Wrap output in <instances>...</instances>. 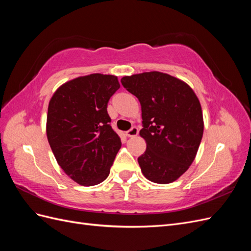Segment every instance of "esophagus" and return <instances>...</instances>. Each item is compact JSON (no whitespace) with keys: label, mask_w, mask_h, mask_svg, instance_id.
I'll use <instances>...</instances> for the list:
<instances>
[{"label":"esophagus","mask_w":251,"mask_h":251,"mask_svg":"<svg viewBox=\"0 0 251 251\" xmlns=\"http://www.w3.org/2000/svg\"><path fill=\"white\" fill-rule=\"evenodd\" d=\"M138 133H139L138 127L133 126V127L131 128V130H128V131L126 132V136H127V137H136V136L138 135Z\"/></svg>","instance_id":"1"}]
</instances>
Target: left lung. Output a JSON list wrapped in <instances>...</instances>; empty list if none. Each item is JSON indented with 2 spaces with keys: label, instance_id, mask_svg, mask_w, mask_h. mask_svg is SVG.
<instances>
[{
  "label": "left lung",
  "instance_id": "8db88e82",
  "mask_svg": "<svg viewBox=\"0 0 251 251\" xmlns=\"http://www.w3.org/2000/svg\"><path fill=\"white\" fill-rule=\"evenodd\" d=\"M138 98L147 150L138 157L143 176L168 184L183 175L198 151L204 123L201 104L186 82L170 74L151 71L121 78Z\"/></svg>",
  "mask_w": 251,
  "mask_h": 251
}]
</instances>
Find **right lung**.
<instances>
[{
    "label": "right lung",
    "instance_id": "obj_1",
    "mask_svg": "<svg viewBox=\"0 0 251 251\" xmlns=\"http://www.w3.org/2000/svg\"><path fill=\"white\" fill-rule=\"evenodd\" d=\"M120 88L115 75L94 73L65 82L48 105L46 133L60 168L76 183L107 179L121 147L107 107Z\"/></svg>",
    "mask_w": 251,
    "mask_h": 251
}]
</instances>
